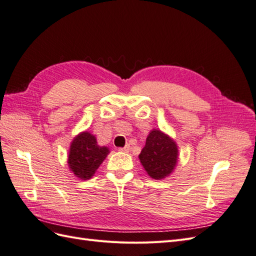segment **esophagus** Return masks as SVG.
Listing matches in <instances>:
<instances>
[{"instance_id":"34e87169","label":"esophagus","mask_w":256,"mask_h":256,"mask_svg":"<svg viewBox=\"0 0 256 256\" xmlns=\"http://www.w3.org/2000/svg\"><path fill=\"white\" fill-rule=\"evenodd\" d=\"M118 150L124 152H128L130 150V145H126L125 147H122V148H120Z\"/></svg>"}]
</instances>
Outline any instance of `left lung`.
<instances>
[{"instance_id":"obj_1","label":"left lung","mask_w":256,"mask_h":256,"mask_svg":"<svg viewBox=\"0 0 256 256\" xmlns=\"http://www.w3.org/2000/svg\"><path fill=\"white\" fill-rule=\"evenodd\" d=\"M138 158L147 174L154 180H162L171 174L177 164L176 142L162 131L152 129Z\"/></svg>"}]
</instances>
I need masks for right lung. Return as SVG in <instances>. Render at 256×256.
Wrapping results in <instances>:
<instances>
[{"label":"right lung","instance_id":"right-lung-1","mask_svg":"<svg viewBox=\"0 0 256 256\" xmlns=\"http://www.w3.org/2000/svg\"><path fill=\"white\" fill-rule=\"evenodd\" d=\"M109 152L108 147L97 144L95 136L84 131L72 142L68 154L69 168L80 180H88L95 174Z\"/></svg>","mask_w":256,"mask_h":256}]
</instances>
